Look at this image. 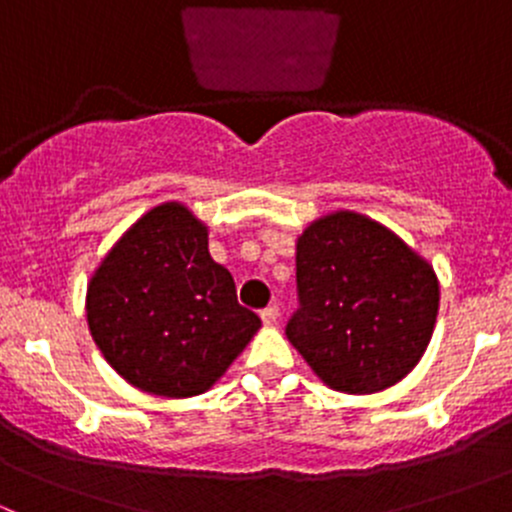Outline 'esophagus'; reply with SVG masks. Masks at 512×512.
<instances>
[{
  "label": "esophagus",
  "instance_id": "1",
  "mask_svg": "<svg viewBox=\"0 0 512 512\" xmlns=\"http://www.w3.org/2000/svg\"><path fill=\"white\" fill-rule=\"evenodd\" d=\"M260 317H262V324H265V327H272V324H277V319H280V307H277V304H272V307L262 309Z\"/></svg>",
  "mask_w": 512,
  "mask_h": 512
}]
</instances>
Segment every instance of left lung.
Wrapping results in <instances>:
<instances>
[{
  "label": "left lung",
  "mask_w": 512,
  "mask_h": 512,
  "mask_svg": "<svg viewBox=\"0 0 512 512\" xmlns=\"http://www.w3.org/2000/svg\"><path fill=\"white\" fill-rule=\"evenodd\" d=\"M299 309L287 339L334 391L374 394L418 364L438 314V277L399 235L337 210L297 237Z\"/></svg>",
  "instance_id": "1"
}]
</instances>
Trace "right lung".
<instances>
[{
    "mask_svg": "<svg viewBox=\"0 0 512 512\" xmlns=\"http://www.w3.org/2000/svg\"><path fill=\"white\" fill-rule=\"evenodd\" d=\"M86 319L128 384L168 399L208 391L262 327L183 203L156 205L123 232L91 277Z\"/></svg>",
    "mask_w": 512,
    "mask_h": 512,
    "instance_id": "right-lung-1",
    "label": "right lung"
}]
</instances>
